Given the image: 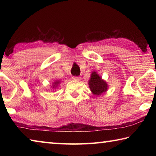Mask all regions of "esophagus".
Wrapping results in <instances>:
<instances>
[{"label":"esophagus","mask_w":156,"mask_h":156,"mask_svg":"<svg viewBox=\"0 0 156 156\" xmlns=\"http://www.w3.org/2000/svg\"><path fill=\"white\" fill-rule=\"evenodd\" d=\"M72 78L74 80H80V76H72Z\"/></svg>","instance_id":"1"}]
</instances>
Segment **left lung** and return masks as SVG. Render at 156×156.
Returning a JSON list of instances; mask_svg holds the SVG:
<instances>
[{"mask_svg": "<svg viewBox=\"0 0 156 156\" xmlns=\"http://www.w3.org/2000/svg\"><path fill=\"white\" fill-rule=\"evenodd\" d=\"M89 88H90L92 93L95 95L102 94V93L107 90V84L106 82L102 80L98 74L96 72H92L91 75V78L89 81Z\"/></svg>", "mask_w": 156, "mask_h": 156, "instance_id": "1", "label": "left lung"}]
</instances>
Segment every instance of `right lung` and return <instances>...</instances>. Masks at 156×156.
<instances>
[{
  "label": "right lung",
  "mask_w": 156,
  "mask_h": 156,
  "mask_svg": "<svg viewBox=\"0 0 156 156\" xmlns=\"http://www.w3.org/2000/svg\"><path fill=\"white\" fill-rule=\"evenodd\" d=\"M59 83H60V81H56V82H55V83H54V84H53V85H54V87H57L58 84Z\"/></svg>",
  "instance_id": "add662e5"
}]
</instances>
